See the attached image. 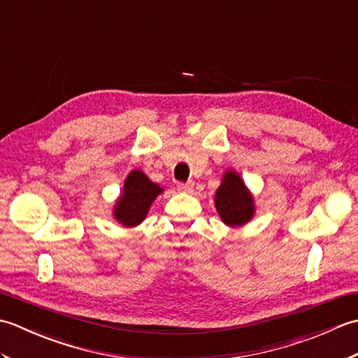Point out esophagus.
<instances>
[{
	"instance_id": "esophagus-1",
	"label": "esophagus",
	"mask_w": 358,
	"mask_h": 358,
	"mask_svg": "<svg viewBox=\"0 0 358 358\" xmlns=\"http://www.w3.org/2000/svg\"><path fill=\"white\" fill-rule=\"evenodd\" d=\"M177 189H178L180 192H192L194 181H187V183H178Z\"/></svg>"
}]
</instances>
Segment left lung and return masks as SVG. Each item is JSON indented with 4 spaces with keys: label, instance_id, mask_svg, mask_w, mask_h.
<instances>
[{
    "label": "left lung",
    "instance_id": "8db88e82",
    "mask_svg": "<svg viewBox=\"0 0 358 358\" xmlns=\"http://www.w3.org/2000/svg\"><path fill=\"white\" fill-rule=\"evenodd\" d=\"M215 208L222 222L229 227L245 226L255 214L254 195L240 173L227 169L215 192Z\"/></svg>",
    "mask_w": 358,
    "mask_h": 358
}]
</instances>
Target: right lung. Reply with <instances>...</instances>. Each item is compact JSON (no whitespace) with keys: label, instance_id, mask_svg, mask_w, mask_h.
I'll use <instances>...</instances> for the list:
<instances>
[{"label":"right lung","instance_id":"1","mask_svg":"<svg viewBox=\"0 0 358 358\" xmlns=\"http://www.w3.org/2000/svg\"><path fill=\"white\" fill-rule=\"evenodd\" d=\"M163 191L164 189L150 181L143 171H131L113 206V218L124 227L138 226L146 218L152 203Z\"/></svg>","mask_w":358,"mask_h":358}]
</instances>
